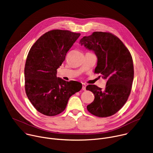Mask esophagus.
Masks as SVG:
<instances>
[{"label": "esophagus", "mask_w": 153, "mask_h": 153, "mask_svg": "<svg viewBox=\"0 0 153 153\" xmlns=\"http://www.w3.org/2000/svg\"><path fill=\"white\" fill-rule=\"evenodd\" d=\"M86 85L85 83H82V90L83 91L86 90Z\"/></svg>", "instance_id": "esophagus-1"}]
</instances>
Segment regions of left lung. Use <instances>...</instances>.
<instances>
[{"label":"left lung","instance_id":"obj_1","mask_svg":"<svg viewBox=\"0 0 153 153\" xmlns=\"http://www.w3.org/2000/svg\"><path fill=\"white\" fill-rule=\"evenodd\" d=\"M81 45L92 50L97 57L94 72L107 82L105 88L89 85L86 90L94 94V100L87 110L99 117L111 116L119 111L127 101L134 79L132 56L123 42L110 33L96 31L84 36Z\"/></svg>","mask_w":153,"mask_h":153}]
</instances>
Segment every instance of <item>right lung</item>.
Listing matches in <instances>:
<instances>
[{
	"mask_svg": "<svg viewBox=\"0 0 153 153\" xmlns=\"http://www.w3.org/2000/svg\"><path fill=\"white\" fill-rule=\"evenodd\" d=\"M80 36L68 30H51L40 36L28 53L24 70L25 92L43 114L54 116L63 112L70 97L82 88L78 82L57 77V69Z\"/></svg>",
	"mask_w": 153,
	"mask_h": 153,
	"instance_id": "1",
	"label": "right lung"
}]
</instances>
